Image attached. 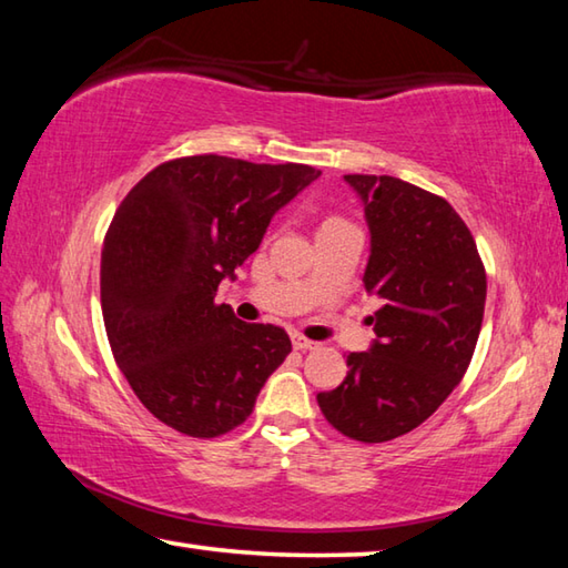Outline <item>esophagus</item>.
I'll use <instances>...</instances> for the list:
<instances>
[{
    "mask_svg": "<svg viewBox=\"0 0 568 568\" xmlns=\"http://www.w3.org/2000/svg\"><path fill=\"white\" fill-rule=\"evenodd\" d=\"M293 345H295L297 351H313V348H318V343L311 341V338H305V335H301V333H293Z\"/></svg>",
    "mask_w": 568,
    "mask_h": 568,
    "instance_id": "34e87169",
    "label": "esophagus"
}]
</instances>
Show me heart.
Instances as JSON below:
<instances>
[{
    "mask_svg": "<svg viewBox=\"0 0 568 568\" xmlns=\"http://www.w3.org/2000/svg\"><path fill=\"white\" fill-rule=\"evenodd\" d=\"M331 220H341V217H328V220H325V223H331Z\"/></svg>",
    "mask_w": 568,
    "mask_h": 568,
    "instance_id": "b5f03b06",
    "label": "heart"
}]
</instances>
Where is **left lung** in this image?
<instances>
[{
  "instance_id": "8db88e82",
  "label": "left lung",
  "mask_w": 568,
  "mask_h": 568,
  "mask_svg": "<svg viewBox=\"0 0 568 568\" xmlns=\"http://www.w3.org/2000/svg\"><path fill=\"white\" fill-rule=\"evenodd\" d=\"M371 227L365 291L381 297L371 351L318 393L325 420L361 444L418 428L464 378L484 323L486 267L448 200L390 175H345Z\"/></svg>"
}]
</instances>
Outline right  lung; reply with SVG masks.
<instances>
[{
    "mask_svg": "<svg viewBox=\"0 0 568 568\" xmlns=\"http://www.w3.org/2000/svg\"><path fill=\"white\" fill-rule=\"evenodd\" d=\"M318 178L297 162L190 155L150 170L120 203L102 245L104 331L134 396L165 426L230 434L287 358L283 328L243 323L215 293Z\"/></svg>",
    "mask_w": 568,
    "mask_h": 568,
    "instance_id": "1",
    "label": "right lung"
}]
</instances>
